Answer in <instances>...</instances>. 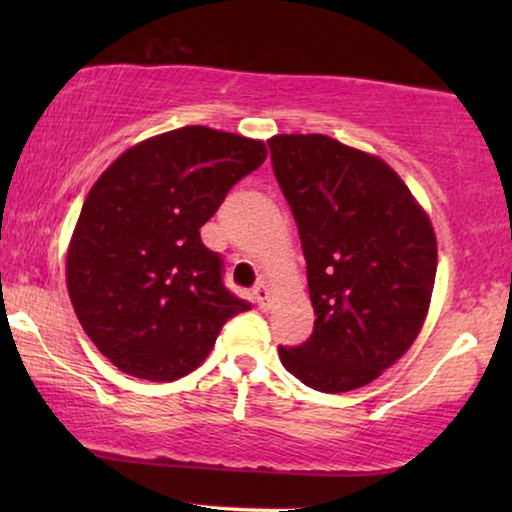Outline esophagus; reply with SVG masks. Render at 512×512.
Returning a JSON list of instances; mask_svg holds the SVG:
<instances>
[{
	"mask_svg": "<svg viewBox=\"0 0 512 512\" xmlns=\"http://www.w3.org/2000/svg\"><path fill=\"white\" fill-rule=\"evenodd\" d=\"M254 298H256V303H258V307H261V310H268V305H270V289H268V286L258 284L254 289Z\"/></svg>",
	"mask_w": 512,
	"mask_h": 512,
	"instance_id": "esophagus-1",
	"label": "esophagus"
}]
</instances>
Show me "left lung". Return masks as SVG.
I'll list each match as a JSON object with an SVG mask.
<instances>
[{"mask_svg":"<svg viewBox=\"0 0 512 512\" xmlns=\"http://www.w3.org/2000/svg\"><path fill=\"white\" fill-rule=\"evenodd\" d=\"M307 261L314 331L279 359L307 387L342 394L394 366L422 331L436 282L429 216L384 160L326 135L268 142Z\"/></svg>","mask_w":512,"mask_h":512,"instance_id":"8db88e82","label":"left lung"}]
</instances>
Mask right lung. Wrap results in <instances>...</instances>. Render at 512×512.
Listing matches in <instances>:
<instances>
[{
	"label": "right lung",
	"instance_id": "obj_1",
	"mask_svg": "<svg viewBox=\"0 0 512 512\" xmlns=\"http://www.w3.org/2000/svg\"><path fill=\"white\" fill-rule=\"evenodd\" d=\"M265 144L186 125L121 153L90 188L67 251L83 331L118 370L179 380L212 352L247 300L223 286L200 228L230 188L263 165Z\"/></svg>",
	"mask_w": 512,
	"mask_h": 512
}]
</instances>
